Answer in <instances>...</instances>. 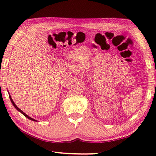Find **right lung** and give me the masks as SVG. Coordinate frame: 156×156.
<instances>
[{
	"label": "right lung",
	"instance_id": "1",
	"mask_svg": "<svg viewBox=\"0 0 156 156\" xmlns=\"http://www.w3.org/2000/svg\"><path fill=\"white\" fill-rule=\"evenodd\" d=\"M9 99H10V100H11V102H12V105H14V107L16 108V109L18 112H20L21 113H22V114H23L24 115L26 118H28V119H30V120H32V121H34V122H38V120H35V119H34V118H31V117H30V116H29L28 115H27L25 113H24L23 112L22 110H20L19 108H18L17 106H16V105L15 103H14V102L13 101V100H12V97H11V96H10V94H9Z\"/></svg>",
	"mask_w": 156,
	"mask_h": 156
}]
</instances>
